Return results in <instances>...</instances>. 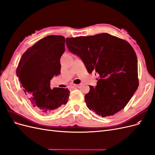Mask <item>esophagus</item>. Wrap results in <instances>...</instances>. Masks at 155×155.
I'll return each mask as SVG.
<instances>
[{
  "label": "esophagus",
  "instance_id": "34e87169",
  "mask_svg": "<svg viewBox=\"0 0 155 155\" xmlns=\"http://www.w3.org/2000/svg\"><path fill=\"white\" fill-rule=\"evenodd\" d=\"M79 86V85H77V84H75V83H72L71 85H70V87H78Z\"/></svg>",
  "mask_w": 155,
  "mask_h": 155
}]
</instances>
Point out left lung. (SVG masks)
I'll use <instances>...</instances> for the list:
<instances>
[{
    "label": "left lung",
    "instance_id": "obj_1",
    "mask_svg": "<svg viewBox=\"0 0 155 155\" xmlns=\"http://www.w3.org/2000/svg\"><path fill=\"white\" fill-rule=\"evenodd\" d=\"M66 44L81 58L89 74L99 75L97 85L89 86L85 96L88 109L101 117L123 109L139 85L137 57L132 46L105 33L67 38Z\"/></svg>",
    "mask_w": 155,
    "mask_h": 155
}]
</instances>
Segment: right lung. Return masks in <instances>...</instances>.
<instances>
[{
	"label": "right lung",
	"mask_w": 155,
	"mask_h": 155,
	"mask_svg": "<svg viewBox=\"0 0 155 155\" xmlns=\"http://www.w3.org/2000/svg\"><path fill=\"white\" fill-rule=\"evenodd\" d=\"M65 38L48 35L22 54L16 70L28 100L41 114L53 113L68 101V88H50V80L61 74L60 58L65 51Z\"/></svg>",
	"instance_id": "right-lung-1"
}]
</instances>
